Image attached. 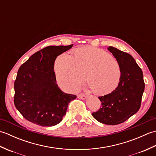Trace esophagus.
Segmentation results:
<instances>
[{
  "instance_id": "obj_1",
  "label": "esophagus",
  "mask_w": 156,
  "mask_h": 156,
  "mask_svg": "<svg viewBox=\"0 0 156 156\" xmlns=\"http://www.w3.org/2000/svg\"><path fill=\"white\" fill-rule=\"evenodd\" d=\"M78 98L79 99H82V100H84V99H86L87 98V96H86L84 94H78Z\"/></svg>"
}]
</instances>
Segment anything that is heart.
Returning <instances> with one entry per match:
<instances>
[{
  "mask_svg": "<svg viewBox=\"0 0 156 156\" xmlns=\"http://www.w3.org/2000/svg\"><path fill=\"white\" fill-rule=\"evenodd\" d=\"M55 78L66 91L74 92L85 78L87 87L98 94L113 92L120 83L121 68L119 62L107 51L94 47H84L76 50L73 56L64 52L54 63Z\"/></svg>",
  "mask_w": 156,
  "mask_h": 156,
  "instance_id": "b5f03b06",
  "label": "heart"
}]
</instances>
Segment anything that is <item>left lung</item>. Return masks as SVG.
<instances>
[{"label":"left lung","mask_w":156,"mask_h":156,"mask_svg":"<svg viewBox=\"0 0 156 156\" xmlns=\"http://www.w3.org/2000/svg\"><path fill=\"white\" fill-rule=\"evenodd\" d=\"M107 49L121 66V79L113 92L98 97L101 108L92 115L101 123L115 125L125 122L139 111L145 83L143 72L130 54L112 46Z\"/></svg>","instance_id":"left-lung-1"}]
</instances>
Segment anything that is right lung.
I'll return each instance as SVG.
<instances>
[{"instance_id":"1","label":"right lung","mask_w":156,"mask_h":156,"mask_svg":"<svg viewBox=\"0 0 156 156\" xmlns=\"http://www.w3.org/2000/svg\"><path fill=\"white\" fill-rule=\"evenodd\" d=\"M73 46H48L32 55L19 68L15 81L14 103L23 117L42 127L58 124L69 102L76 96L66 94L56 84V58Z\"/></svg>"}]
</instances>
